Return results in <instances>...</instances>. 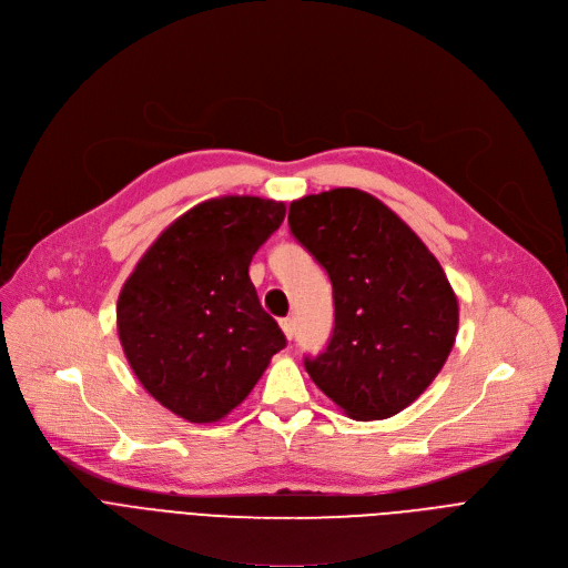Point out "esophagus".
<instances>
[{
  "label": "esophagus",
  "mask_w": 568,
  "mask_h": 568,
  "mask_svg": "<svg viewBox=\"0 0 568 568\" xmlns=\"http://www.w3.org/2000/svg\"><path fill=\"white\" fill-rule=\"evenodd\" d=\"M280 327H282V332H284L286 338H293V334H295V323H293V318H282V321H280Z\"/></svg>",
  "instance_id": "34e87169"
}]
</instances>
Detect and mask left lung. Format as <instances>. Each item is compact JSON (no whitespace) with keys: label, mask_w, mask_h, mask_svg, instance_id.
Wrapping results in <instances>:
<instances>
[{"label":"left lung","mask_w":568,"mask_h":568,"mask_svg":"<svg viewBox=\"0 0 568 568\" xmlns=\"http://www.w3.org/2000/svg\"><path fill=\"white\" fill-rule=\"evenodd\" d=\"M288 225L334 291L332 338L304 368L357 420L403 412L455 345L459 307L442 264L394 211L357 189L291 202Z\"/></svg>","instance_id":"left-lung-1"}]
</instances>
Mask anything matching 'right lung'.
I'll return each mask as SVG.
<instances>
[{"label": "right lung", "instance_id": "obj_1", "mask_svg": "<svg viewBox=\"0 0 568 568\" xmlns=\"http://www.w3.org/2000/svg\"><path fill=\"white\" fill-rule=\"evenodd\" d=\"M284 202H200L141 256L118 297V336L148 394L189 423L239 407L286 345L247 268L282 225Z\"/></svg>", "mask_w": 568, "mask_h": 568}]
</instances>
